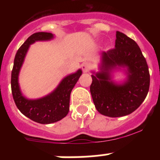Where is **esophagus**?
Listing matches in <instances>:
<instances>
[{
    "label": "esophagus",
    "instance_id": "obj_1",
    "mask_svg": "<svg viewBox=\"0 0 160 160\" xmlns=\"http://www.w3.org/2000/svg\"><path fill=\"white\" fill-rule=\"evenodd\" d=\"M90 68H91V64L90 62H86L82 64V69L83 72H88Z\"/></svg>",
    "mask_w": 160,
    "mask_h": 160
}]
</instances>
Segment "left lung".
I'll return each mask as SVG.
<instances>
[{
	"label": "left lung",
	"instance_id": "obj_1",
	"mask_svg": "<svg viewBox=\"0 0 160 160\" xmlns=\"http://www.w3.org/2000/svg\"><path fill=\"white\" fill-rule=\"evenodd\" d=\"M98 71L92 70L90 94L100 114L116 118L128 115L148 95L150 74L146 59L136 42L117 31L114 49L102 52ZM117 72L124 78H114Z\"/></svg>",
	"mask_w": 160,
	"mask_h": 160
}]
</instances>
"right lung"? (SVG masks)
I'll return each mask as SVG.
<instances>
[{"mask_svg": "<svg viewBox=\"0 0 160 160\" xmlns=\"http://www.w3.org/2000/svg\"><path fill=\"white\" fill-rule=\"evenodd\" d=\"M54 38V34L46 32L31 35L17 52L11 75V89L17 107L25 116L41 124L56 122L67 115L70 94L82 73L81 69H78L74 73L68 74L52 92L39 98H29L24 95L20 87L19 74L29 47L36 42H48Z\"/></svg>", "mask_w": 160, "mask_h": 160, "instance_id": "right-lung-1", "label": "right lung"}]
</instances>
